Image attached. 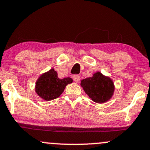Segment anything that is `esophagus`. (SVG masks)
<instances>
[{
    "label": "esophagus",
    "instance_id": "1",
    "mask_svg": "<svg viewBox=\"0 0 150 150\" xmlns=\"http://www.w3.org/2000/svg\"><path fill=\"white\" fill-rule=\"evenodd\" d=\"M73 80H75V82H76V83H78V82L80 81V75H75L73 76Z\"/></svg>",
    "mask_w": 150,
    "mask_h": 150
}]
</instances>
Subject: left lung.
I'll return each instance as SVG.
<instances>
[{"label":"left lung","mask_w":150,"mask_h":150,"mask_svg":"<svg viewBox=\"0 0 150 150\" xmlns=\"http://www.w3.org/2000/svg\"><path fill=\"white\" fill-rule=\"evenodd\" d=\"M82 88L86 93L98 103L106 102L112 97L114 92L113 82L100 72H96L91 78L81 80Z\"/></svg>","instance_id":"8db88e82"}]
</instances>
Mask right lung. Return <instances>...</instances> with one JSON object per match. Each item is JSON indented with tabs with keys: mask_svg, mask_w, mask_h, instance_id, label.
<instances>
[{
	"mask_svg": "<svg viewBox=\"0 0 150 150\" xmlns=\"http://www.w3.org/2000/svg\"><path fill=\"white\" fill-rule=\"evenodd\" d=\"M72 83V79L70 78L59 79L57 72L52 68L38 78L35 91L44 100H51L60 96L66 86Z\"/></svg>",
	"mask_w": 150,
	"mask_h": 150,
	"instance_id": "obj_1",
	"label": "right lung"
}]
</instances>
